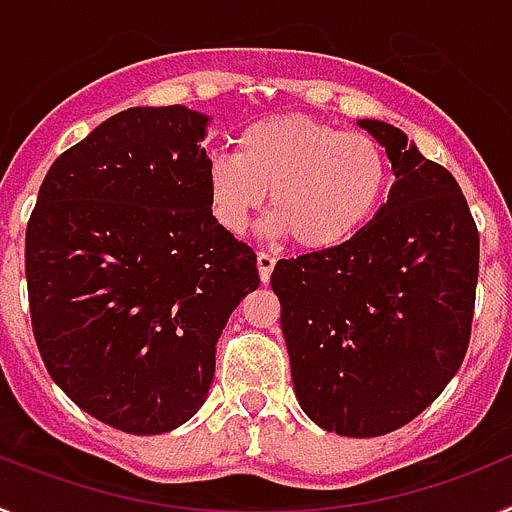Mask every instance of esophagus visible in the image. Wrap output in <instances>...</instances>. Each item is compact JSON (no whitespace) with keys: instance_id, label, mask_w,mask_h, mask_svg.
I'll list each match as a JSON object with an SVG mask.
<instances>
[{"instance_id":"esophagus-1","label":"esophagus","mask_w":512,"mask_h":512,"mask_svg":"<svg viewBox=\"0 0 512 512\" xmlns=\"http://www.w3.org/2000/svg\"><path fill=\"white\" fill-rule=\"evenodd\" d=\"M274 264H277V259H274L271 253H266V251L256 253V266H259V277H261V282H264V284L271 279V271H274Z\"/></svg>"}]
</instances>
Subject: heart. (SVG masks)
I'll return each mask as SVG.
<instances>
[{
  "instance_id": "obj_1",
  "label": "heart",
  "mask_w": 512,
  "mask_h": 512,
  "mask_svg": "<svg viewBox=\"0 0 512 512\" xmlns=\"http://www.w3.org/2000/svg\"><path fill=\"white\" fill-rule=\"evenodd\" d=\"M387 179V158L369 135L307 115H277L248 125L235 156L210 158L207 197L217 225L241 235L269 192L271 233L289 235L305 251H328L372 220Z\"/></svg>"
}]
</instances>
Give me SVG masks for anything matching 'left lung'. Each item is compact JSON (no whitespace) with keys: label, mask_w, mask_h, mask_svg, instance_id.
Returning <instances> with one entry per match:
<instances>
[{"label":"left lung","mask_w":512,"mask_h":512,"mask_svg":"<svg viewBox=\"0 0 512 512\" xmlns=\"http://www.w3.org/2000/svg\"><path fill=\"white\" fill-rule=\"evenodd\" d=\"M359 125L392 161L390 197L351 241L277 261L271 289L300 408L323 431L374 438L423 413L459 372L479 233L449 171L390 122Z\"/></svg>","instance_id":"1"}]
</instances>
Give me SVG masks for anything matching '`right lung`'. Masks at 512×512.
<instances>
[{
    "label": "right lung",
    "instance_id": "obj_1",
    "mask_svg": "<svg viewBox=\"0 0 512 512\" xmlns=\"http://www.w3.org/2000/svg\"><path fill=\"white\" fill-rule=\"evenodd\" d=\"M207 125L182 104L117 112L53 161L27 223L45 369L133 436L174 431L205 405L217 338L261 282L251 246L212 217Z\"/></svg>",
    "mask_w": 512,
    "mask_h": 512
}]
</instances>
